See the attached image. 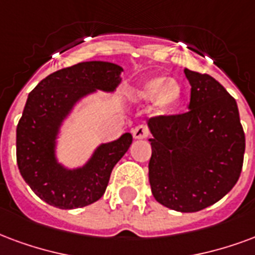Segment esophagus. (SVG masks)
<instances>
[{
	"instance_id": "34e87169",
	"label": "esophagus",
	"mask_w": 255,
	"mask_h": 255,
	"mask_svg": "<svg viewBox=\"0 0 255 255\" xmlns=\"http://www.w3.org/2000/svg\"><path fill=\"white\" fill-rule=\"evenodd\" d=\"M148 135H150L148 128L144 124H139L132 129V136L135 139H146V137H148Z\"/></svg>"
}]
</instances>
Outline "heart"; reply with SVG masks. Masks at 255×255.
<instances>
[{
	"label": "heart",
	"instance_id": "b5f03b06",
	"mask_svg": "<svg viewBox=\"0 0 255 255\" xmlns=\"http://www.w3.org/2000/svg\"><path fill=\"white\" fill-rule=\"evenodd\" d=\"M137 96L142 100H154L155 112L165 115L181 103L182 86L174 80L158 77L142 85V88L137 90Z\"/></svg>",
	"mask_w": 255,
	"mask_h": 255
}]
</instances>
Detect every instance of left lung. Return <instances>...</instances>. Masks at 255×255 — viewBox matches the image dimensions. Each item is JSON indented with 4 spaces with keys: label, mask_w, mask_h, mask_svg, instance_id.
<instances>
[{
    "label": "left lung",
    "mask_w": 255,
    "mask_h": 255,
    "mask_svg": "<svg viewBox=\"0 0 255 255\" xmlns=\"http://www.w3.org/2000/svg\"><path fill=\"white\" fill-rule=\"evenodd\" d=\"M189 111L148 120V180L159 204L197 212L223 199L239 180L245 132L237 101L208 74L184 70Z\"/></svg>",
    "instance_id": "8db88e82"
}]
</instances>
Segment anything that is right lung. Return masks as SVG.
<instances>
[{"mask_svg":"<svg viewBox=\"0 0 255 255\" xmlns=\"http://www.w3.org/2000/svg\"><path fill=\"white\" fill-rule=\"evenodd\" d=\"M122 71L120 66L109 62H82L50 74L28 96L16 129L17 166L47 204L80 208L105 193L112 169L129 148L132 135L127 132L101 144L86 165L74 170L56 162L55 140L75 103L97 89L113 92L122 81Z\"/></svg>","mask_w":255,"mask_h":255,"instance_id":"obj_1","label":"right lung"}]
</instances>
